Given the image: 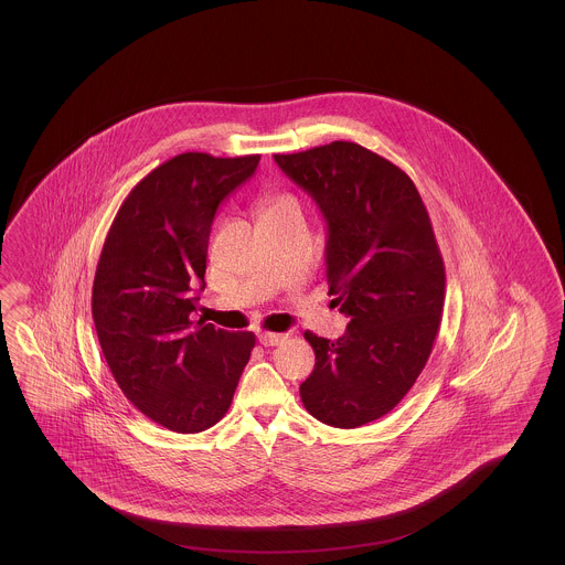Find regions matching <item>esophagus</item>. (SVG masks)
I'll return each instance as SVG.
<instances>
[{"label":"esophagus","instance_id":"1","mask_svg":"<svg viewBox=\"0 0 565 565\" xmlns=\"http://www.w3.org/2000/svg\"><path fill=\"white\" fill-rule=\"evenodd\" d=\"M286 339H288V334H279V332H260V334H258V341H260V345H265V348L281 345Z\"/></svg>","mask_w":565,"mask_h":565}]
</instances>
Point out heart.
I'll return each instance as SVG.
<instances>
[{
	"label": "heart",
	"mask_w": 565,
	"mask_h": 565,
	"mask_svg": "<svg viewBox=\"0 0 565 565\" xmlns=\"http://www.w3.org/2000/svg\"><path fill=\"white\" fill-rule=\"evenodd\" d=\"M286 203H295V199L288 196V194H273V196L267 199L265 212H270V210H275V207H281V205H286ZM265 212H263V214H265Z\"/></svg>",
	"instance_id": "obj_1"
}]
</instances>
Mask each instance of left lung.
<instances>
[{"label":"left lung","mask_w":565,"mask_h":565,"mask_svg":"<svg viewBox=\"0 0 565 565\" xmlns=\"http://www.w3.org/2000/svg\"><path fill=\"white\" fill-rule=\"evenodd\" d=\"M328 222V295L348 332L316 351L300 401L322 424L358 428L403 401L430 358L445 305V263L413 180L369 148L332 141L275 154Z\"/></svg>","instance_id":"left-lung-1"}]
</instances>
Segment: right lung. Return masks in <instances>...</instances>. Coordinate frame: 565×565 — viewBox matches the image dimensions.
<instances>
[{
  "mask_svg": "<svg viewBox=\"0 0 565 565\" xmlns=\"http://www.w3.org/2000/svg\"><path fill=\"white\" fill-rule=\"evenodd\" d=\"M258 161L178 154L137 182L109 226L93 281L95 330L122 394L167 430L215 426L256 345L254 332L190 313L205 288L215 210Z\"/></svg>",
  "mask_w": 565,
  "mask_h": 565,
  "instance_id": "right-lung-1",
  "label": "right lung"
}]
</instances>
